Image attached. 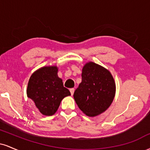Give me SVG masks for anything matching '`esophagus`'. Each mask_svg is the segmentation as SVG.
I'll use <instances>...</instances> for the list:
<instances>
[{"label": "esophagus", "instance_id": "34e87169", "mask_svg": "<svg viewBox=\"0 0 150 150\" xmlns=\"http://www.w3.org/2000/svg\"><path fill=\"white\" fill-rule=\"evenodd\" d=\"M74 91H75V89H74V88L70 89V94H71V95H73Z\"/></svg>", "mask_w": 150, "mask_h": 150}]
</instances>
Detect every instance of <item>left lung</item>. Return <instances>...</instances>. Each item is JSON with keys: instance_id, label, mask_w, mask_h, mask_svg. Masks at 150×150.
I'll list each match as a JSON object with an SVG mask.
<instances>
[{"instance_id": "obj_1", "label": "left lung", "mask_w": 150, "mask_h": 150, "mask_svg": "<svg viewBox=\"0 0 150 150\" xmlns=\"http://www.w3.org/2000/svg\"><path fill=\"white\" fill-rule=\"evenodd\" d=\"M116 85L111 73L93 62L82 68V82L73 94L84 113L95 116L104 112L114 99Z\"/></svg>"}]
</instances>
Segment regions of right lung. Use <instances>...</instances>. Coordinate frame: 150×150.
<instances>
[{
  "mask_svg": "<svg viewBox=\"0 0 150 150\" xmlns=\"http://www.w3.org/2000/svg\"><path fill=\"white\" fill-rule=\"evenodd\" d=\"M57 73L56 66L43 67L32 74L27 85V97L45 116L54 114L62 99L70 95Z\"/></svg>",
  "mask_w": 150,
  "mask_h": 150,
  "instance_id": "1",
  "label": "right lung"
}]
</instances>
